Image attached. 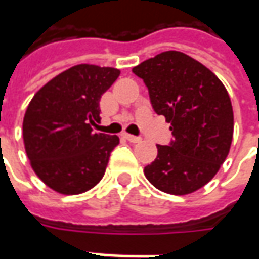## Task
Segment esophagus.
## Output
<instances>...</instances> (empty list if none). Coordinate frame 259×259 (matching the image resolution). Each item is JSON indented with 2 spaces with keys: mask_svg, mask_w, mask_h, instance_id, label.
<instances>
[{
  "mask_svg": "<svg viewBox=\"0 0 259 259\" xmlns=\"http://www.w3.org/2000/svg\"><path fill=\"white\" fill-rule=\"evenodd\" d=\"M121 136L126 139V140H129V142H132V143H139V142L142 140V139L138 138V136H133V135H129V133H123Z\"/></svg>",
  "mask_w": 259,
  "mask_h": 259,
  "instance_id": "34e87169",
  "label": "esophagus"
}]
</instances>
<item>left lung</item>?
<instances>
[{"label": "left lung", "mask_w": 259, "mask_h": 259, "mask_svg": "<svg viewBox=\"0 0 259 259\" xmlns=\"http://www.w3.org/2000/svg\"><path fill=\"white\" fill-rule=\"evenodd\" d=\"M153 110L170 123L174 140L157 145L145 176L159 191L188 195L201 189L225 162L234 135V112L225 85L209 68L181 51H165L132 70Z\"/></svg>", "instance_id": "obj_1"}]
</instances>
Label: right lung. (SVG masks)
Listing matches in <instances>:
<instances>
[{
    "label": "right lung",
    "instance_id": "add662e5",
    "mask_svg": "<svg viewBox=\"0 0 259 259\" xmlns=\"http://www.w3.org/2000/svg\"><path fill=\"white\" fill-rule=\"evenodd\" d=\"M120 70L78 64L60 73L34 94L23 121L32 170L53 191L78 195L102 181L119 136L96 133L103 93Z\"/></svg>",
    "mask_w": 259,
    "mask_h": 259
}]
</instances>
